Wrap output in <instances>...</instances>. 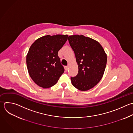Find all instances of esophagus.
<instances>
[{
  "mask_svg": "<svg viewBox=\"0 0 133 133\" xmlns=\"http://www.w3.org/2000/svg\"><path fill=\"white\" fill-rule=\"evenodd\" d=\"M65 71H68V66H65Z\"/></svg>",
  "mask_w": 133,
  "mask_h": 133,
  "instance_id": "34e87169",
  "label": "esophagus"
}]
</instances>
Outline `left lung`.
<instances>
[{"label": "left lung", "mask_w": 133, "mask_h": 133, "mask_svg": "<svg viewBox=\"0 0 133 133\" xmlns=\"http://www.w3.org/2000/svg\"><path fill=\"white\" fill-rule=\"evenodd\" d=\"M68 40L78 67L77 75L71 77V83L79 90H88L102 78L107 64V55L101 45L91 38L76 35L69 36Z\"/></svg>", "instance_id": "left-lung-1"}]
</instances>
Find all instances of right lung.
Returning a JSON list of instances; mask_svg holds the SVG:
<instances>
[{
	"label": "right lung",
	"mask_w": 133,
	"mask_h": 133,
	"mask_svg": "<svg viewBox=\"0 0 133 133\" xmlns=\"http://www.w3.org/2000/svg\"><path fill=\"white\" fill-rule=\"evenodd\" d=\"M68 37V35H48L38 38L31 46L26 56L27 68L30 77L38 86L51 87L64 73L58 52Z\"/></svg>",
	"instance_id": "obj_1"
}]
</instances>
